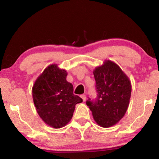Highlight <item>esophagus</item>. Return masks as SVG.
Instances as JSON below:
<instances>
[{"instance_id":"1","label":"esophagus","mask_w":159,"mask_h":159,"mask_svg":"<svg viewBox=\"0 0 159 159\" xmlns=\"http://www.w3.org/2000/svg\"><path fill=\"white\" fill-rule=\"evenodd\" d=\"M81 98H82L83 100H84V102H85V100H86V95H84V94L81 95Z\"/></svg>"}]
</instances>
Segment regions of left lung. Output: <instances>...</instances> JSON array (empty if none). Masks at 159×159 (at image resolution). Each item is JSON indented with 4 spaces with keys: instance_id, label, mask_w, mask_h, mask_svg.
<instances>
[{
    "instance_id": "1",
    "label": "left lung",
    "mask_w": 159,
    "mask_h": 159,
    "mask_svg": "<svg viewBox=\"0 0 159 159\" xmlns=\"http://www.w3.org/2000/svg\"><path fill=\"white\" fill-rule=\"evenodd\" d=\"M97 98H90L86 105L93 119L102 127H110L124 117L129 104L132 92L131 82L120 67L106 60L93 70Z\"/></svg>"
}]
</instances>
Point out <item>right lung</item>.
<instances>
[{
  "label": "right lung",
  "mask_w": 159,
  "mask_h": 159,
  "mask_svg": "<svg viewBox=\"0 0 159 159\" xmlns=\"http://www.w3.org/2000/svg\"><path fill=\"white\" fill-rule=\"evenodd\" d=\"M66 70L52 64L44 70L32 87L37 112L50 127L61 128L70 122L77 103L82 98L74 94L73 85L66 80Z\"/></svg>",
  "instance_id": "right-lung-1"
}]
</instances>
